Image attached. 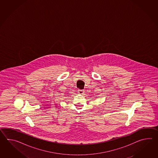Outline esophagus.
Wrapping results in <instances>:
<instances>
[{
	"label": "esophagus",
	"instance_id": "1",
	"mask_svg": "<svg viewBox=\"0 0 158 158\" xmlns=\"http://www.w3.org/2000/svg\"><path fill=\"white\" fill-rule=\"evenodd\" d=\"M78 93L80 94H82L84 93V90H80V89H78Z\"/></svg>",
	"mask_w": 158,
	"mask_h": 158
}]
</instances>
